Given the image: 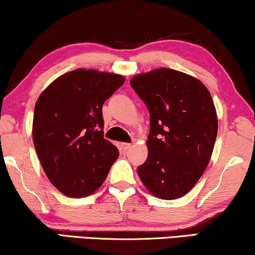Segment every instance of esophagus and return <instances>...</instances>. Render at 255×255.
Listing matches in <instances>:
<instances>
[{
    "mask_svg": "<svg viewBox=\"0 0 255 255\" xmlns=\"http://www.w3.org/2000/svg\"><path fill=\"white\" fill-rule=\"evenodd\" d=\"M122 148L124 149V151H127V149H128L131 147V144H128V142H122Z\"/></svg>",
    "mask_w": 255,
    "mask_h": 255,
    "instance_id": "obj_1",
    "label": "esophagus"
}]
</instances>
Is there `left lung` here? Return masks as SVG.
<instances>
[{"mask_svg":"<svg viewBox=\"0 0 255 255\" xmlns=\"http://www.w3.org/2000/svg\"><path fill=\"white\" fill-rule=\"evenodd\" d=\"M131 87L148 108V155L137 168L153 196L175 200L204 173L217 137L211 94L200 80L170 68L137 74Z\"/></svg>","mask_w":255,"mask_h":255,"instance_id":"left-lung-1","label":"left lung"}]
</instances>
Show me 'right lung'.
I'll list each match as a JSON object with an SVG mask.
<instances>
[{
    "label": "right lung",
    "instance_id": "obj_1",
    "mask_svg": "<svg viewBox=\"0 0 255 255\" xmlns=\"http://www.w3.org/2000/svg\"><path fill=\"white\" fill-rule=\"evenodd\" d=\"M124 76L78 68L55 79L34 106V148L51 183L81 198L102 186L120 152L103 138V103Z\"/></svg>",
    "mask_w": 255,
    "mask_h": 255
}]
</instances>
